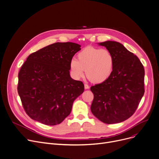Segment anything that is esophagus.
Returning <instances> with one entry per match:
<instances>
[{
	"mask_svg": "<svg viewBox=\"0 0 159 159\" xmlns=\"http://www.w3.org/2000/svg\"><path fill=\"white\" fill-rule=\"evenodd\" d=\"M84 87H85V89H89L90 88V87H89L87 84H85V85H84Z\"/></svg>",
	"mask_w": 159,
	"mask_h": 159,
	"instance_id": "esophagus-1",
	"label": "esophagus"
}]
</instances>
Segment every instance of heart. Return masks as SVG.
I'll return each instance as SVG.
<instances>
[{
	"instance_id": "heart-1",
	"label": "heart",
	"mask_w": 159,
	"mask_h": 159,
	"mask_svg": "<svg viewBox=\"0 0 159 159\" xmlns=\"http://www.w3.org/2000/svg\"><path fill=\"white\" fill-rule=\"evenodd\" d=\"M78 60L70 61V70L75 80L84 76L85 69L87 77L94 83L104 82L112 72L114 56L107 49L87 47L78 53Z\"/></svg>"
}]
</instances>
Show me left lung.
<instances>
[{
    "mask_svg": "<svg viewBox=\"0 0 159 159\" xmlns=\"http://www.w3.org/2000/svg\"><path fill=\"white\" fill-rule=\"evenodd\" d=\"M114 56V68L104 82L90 87L94 94L93 114L102 122L112 124L131 117L144 94V69L140 59L116 41L98 43Z\"/></svg>",
    "mask_w": 159,
    "mask_h": 159,
    "instance_id": "1",
    "label": "left lung"
}]
</instances>
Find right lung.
Wrapping results in <instances>:
<instances>
[{
	"mask_svg": "<svg viewBox=\"0 0 159 159\" xmlns=\"http://www.w3.org/2000/svg\"><path fill=\"white\" fill-rule=\"evenodd\" d=\"M81 45L56 43L30 54L19 72L17 90L26 114L48 125L70 115L84 85L70 75V61Z\"/></svg>",
	"mask_w": 159,
	"mask_h": 159,
	"instance_id": "1",
	"label": "right lung"
}]
</instances>
